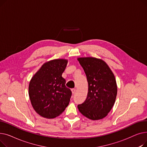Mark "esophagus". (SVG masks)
I'll return each mask as SVG.
<instances>
[{"label":"esophagus","mask_w":147,"mask_h":147,"mask_svg":"<svg viewBox=\"0 0 147 147\" xmlns=\"http://www.w3.org/2000/svg\"><path fill=\"white\" fill-rule=\"evenodd\" d=\"M71 92H72V94H74L75 93V92H76V89H72Z\"/></svg>","instance_id":"obj_1"}]
</instances>
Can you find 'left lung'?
Instances as JSON below:
<instances>
[{
    "label": "left lung",
    "mask_w": 147,
    "mask_h": 147,
    "mask_svg": "<svg viewBox=\"0 0 147 147\" xmlns=\"http://www.w3.org/2000/svg\"><path fill=\"white\" fill-rule=\"evenodd\" d=\"M88 82L85 101L78 105L79 111L87 118L97 120L107 116L113 108L117 93L114 74L105 62L93 57L79 58Z\"/></svg>",
    "instance_id": "1"
}]
</instances>
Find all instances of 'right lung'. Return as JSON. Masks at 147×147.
I'll list each match as a JSON object with an SVG mask.
<instances>
[{
  "mask_svg": "<svg viewBox=\"0 0 147 147\" xmlns=\"http://www.w3.org/2000/svg\"><path fill=\"white\" fill-rule=\"evenodd\" d=\"M68 61L53 59L45 63L31 79L28 95L36 112L47 119L55 118L69 104L71 91L62 77Z\"/></svg>",
  "mask_w": 147,
  "mask_h": 147,
  "instance_id": "1",
  "label": "right lung"
}]
</instances>
